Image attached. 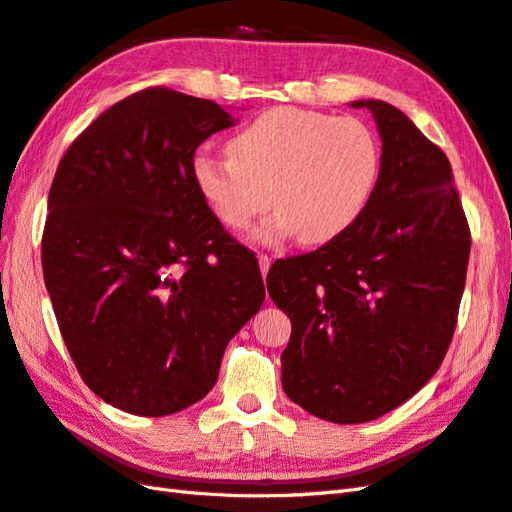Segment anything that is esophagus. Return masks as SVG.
Returning a JSON list of instances; mask_svg holds the SVG:
<instances>
[{"mask_svg": "<svg viewBox=\"0 0 512 512\" xmlns=\"http://www.w3.org/2000/svg\"><path fill=\"white\" fill-rule=\"evenodd\" d=\"M257 259H259V270H261V274H264V277H266L268 270H270V264H272V257L266 255V253H261Z\"/></svg>", "mask_w": 512, "mask_h": 512, "instance_id": "obj_1", "label": "esophagus"}]
</instances>
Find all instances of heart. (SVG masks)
I'll use <instances>...</instances> for the list:
<instances>
[{"label":"heart","mask_w":512,"mask_h":512,"mask_svg":"<svg viewBox=\"0 0 512 512\" xmlns=\"http://www.w3.org/2000/svg\"><path fill=\"white\" fill-rule=\"evenodd\" d=\"M227 157H194V181L222 225L244 231L272 205L268 233L322 244L355 222L376 188L381 147L355 116L296 108L259 114L227 144Z\"/></svg>","instance_id":"heart-1"}]
</instances>
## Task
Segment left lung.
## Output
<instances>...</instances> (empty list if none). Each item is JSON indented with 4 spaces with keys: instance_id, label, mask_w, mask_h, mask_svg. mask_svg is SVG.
Listing matches in <instances>:
<instances>
[{
    "instance_id": "obj_1",
    "label": "left lung",
    "mask_w": 512,
    "mask_h": 512,
    "mask_svg": "<svg viewBox=\"0 0 512 512\" xmlns=\"http://www.w3.org/2000/svg\"><path fill=\"white\" fill-rule=\"evenodd\" d=\"M352 108L374 114L383 140L368 205L318 251L274 261L266 279L292 320L283 389L335 424L393 411L439 370L471 248L445 153L385 101Z\"/></svg>"
}]
</instances>
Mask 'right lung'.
Returning a JSON list of instances; mask_svg holds the SVG:
<instances>
[{
  "mask_svg": "<svg viewBox=\"0 0 512 512\" xmlns=\"http://www.w3.org/2000/svg\"><path fill=\"white\" fill-rule=\"evenodd\" d=\"M231 125L214 101L144 88L73 140L51 183L43 274L60 333L84 383L125 413L205 398L266 298L253 251L194 181L199 144Z\"/></svg>",
  "mask_w": 512,
  "mask_h": 512,
  "instance_id": "1",
  "label": "right lung"
}]
</instances>
